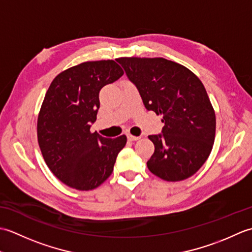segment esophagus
<instances>
[{"label":"esophagus","instance_id":"esophagus-1","mask_svg":"<svg viewBox=\"0 0 252 252\" xmlns=\"http://www.w3.org/2000/svg\"><path fill=\"white\" fill-rule=\"evenodd\" d=\"M140 136H135V135H132V134H127V140L129 141H137Z\"/></svg>","mask_w":252,"mask_h":252}]
</instances>
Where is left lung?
Instances as JSON below:
<instances>
[{
  "instance_id": "left-lung-1",
  "label": "left lung",
  "mask_w": 252,
  "mask_h": 252,
  "mask_svg": "<svg viewBox=\"0 0 252 252\" xmlns=\"http://www.w3.org/2000/svg\"><path fill=\"white\" fill-rule=\"evenodd\" d=\"M147 110L162 116V134L149 135L155 152L147 167L158 178L183 181L210 155L216 114L200 79L189 68L162 57H120Z\"/></svg>"
}]
</instances>
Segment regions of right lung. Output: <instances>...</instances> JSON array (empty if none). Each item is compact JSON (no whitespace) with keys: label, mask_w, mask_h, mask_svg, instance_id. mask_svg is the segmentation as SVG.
<instances>
[{"label":"right lung","mask_w":252,"mask_h":252,"mask_svg":"<svg viewBox=\"0 0 252 252\" xmlns=\"http://www.w3.org/2000/svg\"><path fill=\"white\" fill-rule=\"evenodd\" d=\"M125 73L112 60L84 62L58 73L37 116L36 133L47 167L63 184L79 190L98 187L114 171L126 136L90 131L99 108V91Z\"/></svg>","instance_id":"add662e5"}]
</instances>
